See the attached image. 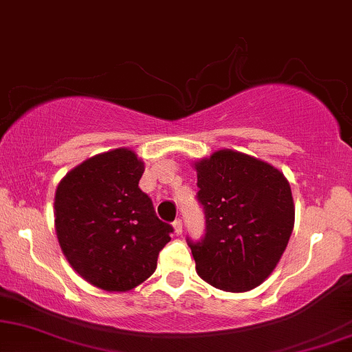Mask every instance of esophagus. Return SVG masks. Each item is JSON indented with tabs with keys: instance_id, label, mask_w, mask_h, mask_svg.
Here are the masks:
<instances>
[{
	"instance_id": "1",
	"label": "esophagus",
	"mask_w": 352,
	"mask_h": 352,
	"mask_svg": "<svg viewBox=\"0 0 352 352\" xmlns=\"http://www.w3.org/2000/svg\"><path fill=\"white\" fill-rule=\"evenodd\" d=\"M173 228H175V234L176 235H181L182 234V221L181 219H176L175 223H173Z\"/></svg>"
}]
</instances>
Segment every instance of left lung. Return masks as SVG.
<instances>
[{"label":"left lung","instance_id":"obj_1","mask_svg":"<svg viewBox=\"0 0 352 352\" xmlns=\"http://www.w3.org/2000/svg\"><path fill=\"white\" fill-rule=\"evenodd\" d=\"M206 234L190 242L197 274L224 292L261 285L280 261L295 226L290 182L271 163L221 148L194 162Z\"/></svg>","mask_w":352,"mask_h":352}]
</instances>
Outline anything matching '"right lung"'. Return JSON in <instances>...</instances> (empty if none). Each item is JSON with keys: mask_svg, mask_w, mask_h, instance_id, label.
<instances>
[{"mask_svg": "<svg viewBox=\"0 0 352 352\" xmlns=\"http://www.w3.org/2000/svg\"><path fill=\"white\" fill-rule=\"evenodd\" d=\"M146 170L128 147L98 153L62 177L54 197L57 240L74 271L105 292H128L157 267L170 224L139 189Z\"/></svg>", "mask_w": 352, "mask_h": 352, "instance_id": "add662e5", "label": "right lung"}]
</instances>
